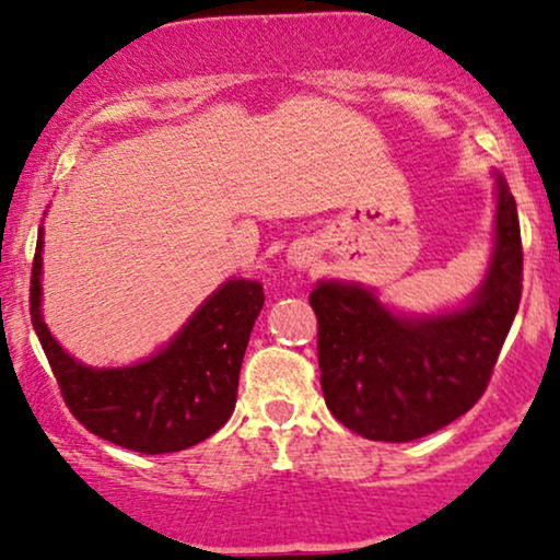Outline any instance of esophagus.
<instances>
[{
	"label": "esophagus",
	"mask_w": 560,
	"mask_h": 560,
	"mask_svg": "<svg viewBox=\"0 0 560 560\" xmlns=\"http://www.w3.org/2000/svg\"><path fill=\"white\" fill-rule=\"evenodd\" d=\"M310 260H313V250H310V245H300L289 253V264L296 268H307Z\"/></svg>",
	"instance_id": "obj_1"
}]
</instances>
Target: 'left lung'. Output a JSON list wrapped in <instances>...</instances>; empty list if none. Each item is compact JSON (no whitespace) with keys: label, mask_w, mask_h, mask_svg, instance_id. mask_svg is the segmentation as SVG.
Instances as JSON below:
<instances>
[{"label":"left lung","mask_w":560,"mask_h":560,"mask_svg":"<svg viewBox=\"0 0 560 560\" xmlns=\"http://www.w3.org/2000/svg\"><path fill=\"white\" fill-rule=\"evenodd\" d=\"M522 300L516 201L497 173V240L483 284L442 315H398L372 289L317 281V362L330 413L374 442L447 427L486 393Z\"/></svg>","instance_id":"1"}]
</instances>
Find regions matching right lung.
Returning <instances> with one entry per match:
<instances>
[{
	"instance_id": "obj_1",
	"label": "right lung",
	"mask_w": 560,
	"mask_h": 560,
	"mask_svg": "<svg viewBox=\"0 0 560 560\" xmlns=\"http://www.w3.org/2000/svg\"><path fill=\"white\" fill-rule=\"evenodd\" d=\"M40 247L44 230L33 258L31 320L61 398L84 429L118 447L162 455L194 447L228 423L250 330L266 300L258 281H224L173 341L144 362L92 370L69 357L46 328L40 315Z\"/></svg>"
}]
</instances>
